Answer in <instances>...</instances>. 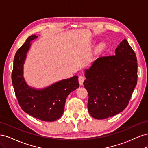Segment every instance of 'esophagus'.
Here are the masks:
<instances>
[{
    "instance_id": "34e87169",
    "label": "esophagus",
    "mask_w": 148,
    "mask_h": 148,
    "mask_svg": "<svg viewBox=\"0 0 148 148\" xmlns=\"http://www.w3.org/2000/svg\"><path fill=\"white\" fill-rule=\"evenodd\" d=\"M84 80V78L83 76H79V78H78V82H79V83L80 85L83 84Z\"/></svg>"
}]
</instances>
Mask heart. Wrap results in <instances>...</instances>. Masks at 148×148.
Returning <instances> with one entry per match:
<instances>
[{"mask_svg": "<svg viewBox=\"0 0 148 148\" xmlns=\"http://www.w3.org/2000/svg\"><path fill=\"white\" fill-rule=\"evenodd\" d=\"M104 47H105L104 44V43H101L99 45V46H98V47H97V50L99 51H101L104 49Z\"/></svg>", "mask_w": 148, "mask_h": 148, "instance_id": "obj_1", "label": "heart"}]
</instances>
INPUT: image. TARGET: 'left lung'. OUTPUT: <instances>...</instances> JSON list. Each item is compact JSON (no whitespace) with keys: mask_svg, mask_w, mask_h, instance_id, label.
Returning a JSON list of instances; mask_svg holds the SVG:
<instances>
[{"mask_svg":"<svg viewBox=\"0 0 148 148\" xmlns=\"http://www.w3.org/2000/svg\"><path fill=\"white\" fill-rule=\"evenodd\" d=\"M137 72L135 53L125 39L114 56L97 59L84 74L89 114L96 119H105L123 111L137 84Z\"/></svg>","mask_w":148,"mask_h":148,"instance_id":"8db88e82","label":"left lung"}]
</instances>
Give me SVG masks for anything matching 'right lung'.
Here are the masks:
<instances>
[{
    "instance_id": "add662e5",
    "label": "right lung",
    "mask_w": 148,
    "mask_h": 148,
    "mask_svg": "<svg viewBox=\"0 0 148 148\" xmlns=\"http://www.w3.org/2000/svg\"><path fill=\"white\" fill-rule=\"evenodd\" d=\"M38 38L31 35L16 51L12 73V82L21 108L32 117L46 122H53L64 113L69 94L79 87L78 77L56 82L42 89L28 86L23 76V66L31 41Z\"/></svg>"
}]
</instances>
